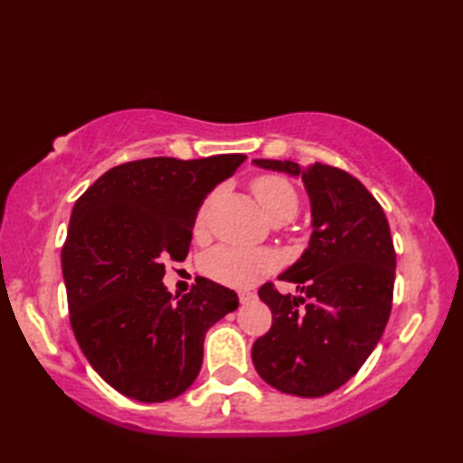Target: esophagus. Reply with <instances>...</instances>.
<instances>
[{
    "instance_id": "esophagus-1",
    "label": "esophagus",
    "mask_w": 463,
    "mask_h": 463,
    "mask_svg": "<svg viewBox=\"0 0 463 463\" xmlns=\"http://www.w3.org/2000/svg\"><path fill=\"white\" fill-rule=\"evenodd\" d=\"M254 298V292H250V290H239V300H241V304H247L249 300H252Z\"/></svg>"
}]
</instances>
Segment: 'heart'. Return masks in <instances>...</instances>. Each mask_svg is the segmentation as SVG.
I'll use <instances>...</instances> for the list:
<instances>
[{
    "label": "heart",
    "instance_id": "heart-1",
    "mask_svg": "<svg viewBox=\"0 0 463 463\" xmlns=\"http://www.w3.org/2000/svg\"><path fill=\"white\" fill-rule=\"evenodd\" d=\"M250 189L257 196L260 209L272 222H287L298 213L297 189L280 175H259L257 179H252ZM206 211H209V201L201 206L199 216H196V229L204 226ZM272 269L274 257L262 249L219 247L203 259V272L206 277L237 288L252 287Z\"/></svg>",
    "mask_w": 463,
    "mask_h": 463
}]
</instances>
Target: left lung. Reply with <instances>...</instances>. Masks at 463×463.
<instances>
[{"instance_id": "8db88e82", "label": "left lung", "mask_w": 463, "mask_h": 463, "mask_svg": "<svg viewBox=\"0 0 463 463\" xmlns=\"http://www.w3.org/2000/svg\"><path fill=\"white\" fill-rule=\"evenodd\" d=\"M254 163L302 176L314 231L300 260L279 277L304 297L272 282L259 288L272 326L252 344V362L272 388L318 398L346 383L382 338L394 298V241L380 203L350 173L326 163Z\"/></svg>"}]
</instances>
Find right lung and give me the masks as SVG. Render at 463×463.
<instances>
[{
	"instance_id": "right-lung-1",
	"label": "right lung",
	"mask_w": 463,
	"mask_h": 463,
	"mask_svg": "<svg viewBox=\"0 0 463 463\" xmlns=\"http://www.w3.org/2000/svg\"><path fill=\"white\" fill-rule=\"evenodd\" d=\"M247 155L117 165L77 199L61 250L69 322L93 370L137 402L181 396L203 366L204 334L239 297L196 279L166 292L165 260H184L203 199Z\"/></svg>"
}]
</instances>
